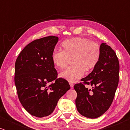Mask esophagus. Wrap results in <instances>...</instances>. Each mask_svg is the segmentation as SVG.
Instances as JSON below:
<instances>
[{
	"label": "esophagus",
	"mask_w": 130,
	"mask_h": 130,
	"mask_svg": "<svg viewBox=\"0 0 130 130\" xmlns=\"http://www.w3.org/2000/svg\"><path fill=\"white\" fill-rule=\"evenodd\" d=\"M69 85H70V87L71 88H73V86H74V84L72 82H69Z\"/></svg>",
	"instance_id": "1"
}]
</instances>
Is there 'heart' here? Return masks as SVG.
<instances>
[{
    "label": "heart",
    "instance_id": "b5f03b06",
    "mask_svg": "<svg viewBox=\"0 0 130 130\" xmlns=\"http://www.w3.org/2000/svg\"><path fill=\"white\" fill-rule=\"evenodd\" d=\"M62 50H55L51 55V60L57 69L66 67L69 59L73 66L60 73V76L70 82L80 79L85 71L89 72L96 66L101 57V47L96 42L86 38L76 37L64 41Z\"/></svg>",
    "mask_w": 130,
    "mask_h": 130
}]
</instances>
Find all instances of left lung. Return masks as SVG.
<instances>
[{"label": "left lung", "instance_id": "1", "mask_svg": "<svg viewBox=\"0 0 130 130\" xmlns=\"http://www.w3.org/2000/svg\"><path fill=\"white\" fill-rule=\"evenodd\" d=\"M100 60L93 71L76 83V106L79 112L89 118L100 117L109 109L119 82L120 64L116 53L106 43L101 44ZM85 85L92 86V89Z\"/></svg>", "mask_w": 130, "mask_h": 130}]
</instances>
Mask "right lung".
Returning <instances> with one entry per match:
<instances>
[{
	"instance_id": "right-lung-1",
	"label": "right lung",
	"mask_w": 130,
	"mask_h": 130,
	"mask_svg": "<svg viewBox=\"0 0 130 130\" xmlns=\"http://www.w3.org/2000/svg\"><path fill=\"white\" fill-rule=\"evenodd\" d=\"M58 38L48 36L26 45L15 62V83L19 101L30 114L42 118L54 111L70 86L57 77L51 55Z\"/></svg>"
}]
</instances>
